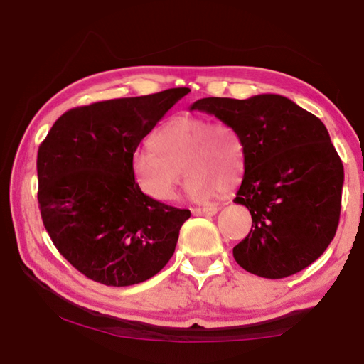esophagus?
Returning <instances> with one entry per match:
<instances>
[{"mask_svg": "<svg viewBox=\"0 0 364 364\" xmlns=\"http://www.w3.org/2000/svg\"><path fill=\"white\" fill-rule=\"evenodd\" d=\"M219 208L218 206H205V208H194L192 214L194 215H205V218H211V215L218 214Z\"/></svg>", "mask_w": 364, "mask_h": 364, "instance_id": "esophagus-1", "label": "esophagus"}]
</instances>
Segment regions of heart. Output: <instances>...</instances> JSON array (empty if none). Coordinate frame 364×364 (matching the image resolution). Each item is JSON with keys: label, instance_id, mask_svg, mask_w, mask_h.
Instances as JSON below:
<instances>
[{"label": "heart", "instance_id": "1", "mask_svg": "<svg viewBox=\"0 0 364 364\" xmlns=\"http://www.w3.org/2000/svg\"><path fill=\"white\" fill-rule=\"evenodd\" d=\"M245 166V145L235 127L189 114L162 123L151 146H141L131 156L139 188L156 202L175 198L183 168L189 197L203 202L236 188Z\"/></svg>", "mask_w": 364, "mask_h": 364}]
</instances>
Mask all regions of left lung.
I'll return each mask as SVG.
<instances>
[{"instance_id":"1","label":"left lung","mask_w":364,"mask_h":364,"mask_svg":"<svg viewBox=\"0 0 364 364\" xmlns=\"http://www.w3.org/2000/svg\"><path fill=\"white\" fill-rule=\"evenodd\" d=\"M191 111L213 114L241 134L247 166L235 202L249 208L252 230L236 262L262 278L300 272L335 237L344 167L326 125L289 98H202Z\"/></svg>"}]
</instances>
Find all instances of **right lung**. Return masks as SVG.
Returning a JSON list of instances; mask_svg holds the SVG:
<instances>
[{"mask_svg": "<svg viewBox=\"0 0 364 364\" xmlns=\"http://www.w3.org/2000/svg\"><path fill=\"white\" fill-rule=\"evenodd\" d=\"M176 87L115 98L60 115L38 146V208L59 253L106 286L156 275L172 258L189 210L145 196L131 156L178 100Z\"/></svg>", "mask_w": 364, "mask_h": 364, "instance_id": "obj_1", "label": "right lung"}]
</instances>
